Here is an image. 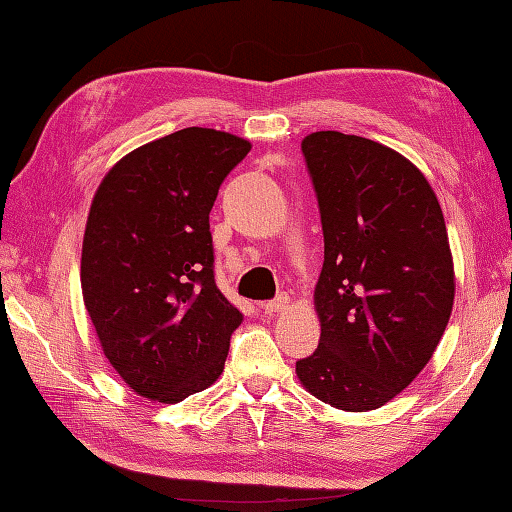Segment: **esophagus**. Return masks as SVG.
Returning <instances> with one entry per match:
<instances>
[{
    "label": "esophagus",
    "instance_id": "1",
    "mask_svg": "<svg viewBox=\"0 0 512 512\" xmlns=\"http://www.w3.org/2000/svg\"><path fill=\"white\" fill-rule=\"evenodd\" d=\"M286 306H288V297H286V295H279V297L273 299V301L259 303V308H262L266 314H275V312H279V310H284Z\"/></svg>",
    "mask_w": 512,
    "mask_h": 512
}]
</instances>
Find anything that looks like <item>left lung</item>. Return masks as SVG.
<instances>
[{"label":"left lung","mask_w":512,"mask_h":512,"mask_svg":"<svg viewBox=\"0 0 512 512\" xmlns=\"http://www.w3.org/2000/svg\"><path fill=\"white\" fill-rule=\"evenodd\" d=\"M301 151L325 250L314 290L321 339L297 376L336 409H378L422 372L451 317L442 209L427 178L374 140L314 132Z\"/></svg>","instance_id":"1"}]
</instances>
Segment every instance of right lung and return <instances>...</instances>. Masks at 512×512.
<instances>
[{
  "label": "right lung",
  "mask_w": 512,
  "mask_h": 512,
  "mask_svg": "<svg viewBox=\"0 0 512 512\" xmlns=\"http://www.w3.org/2000/svg\"><path fill=\"white\" fill-rule=\"evenodd\" d=\"M250 143L187 127L103 178L83 237L81 288L107 361L136 394L180 402L222 374L242 323L215 284L209 213Z\"/></svg>",
  "instance_id": "add662e5"
}]
</instances>
